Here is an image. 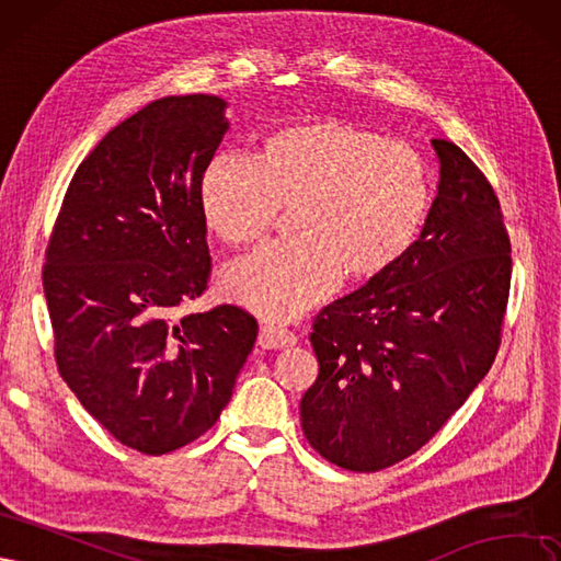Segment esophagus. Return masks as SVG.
I'll return each mask as SVG.
<instances>
[{"mask_svg": "<svg viewBox=\"0 0 561 561\" xmlns=\"http://www.w3.org/2000/svg\"><path fill=\"white\" fill-rule=\"evenodd\" d=\"M296 335L282 327H261L259 333V345L263 350H286L296 345Z\"/></svg>", "mask_w": 561, "mask_h": 561, "instance_id": "1", "label": "esophagus"}]
</instances>
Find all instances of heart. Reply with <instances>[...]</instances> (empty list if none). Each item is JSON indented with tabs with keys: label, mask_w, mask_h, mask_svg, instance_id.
I'll return each mask as SVG.
<instances>
[{
	"label": "heart",
	"mask_w": 561,
	"mask_h": 561,
	"mask_svg": "<svg viewBox=\"0 0 561 561\" xmlns=\"http://www.w3.org/2000/svg\"><path fill=\"white\" fill-rule=\"evenodd\" d=\"M431 201L417 151L335 116L284 125L259 158L214 156L201 179L203 219L230 247L256 242L279 207H291V238L261 247L221 277L228 298L275 321L327 300L342 275H385L420 238Z\"/></svg>",
	"instance_id": "b5f03b06"
}]
</instances>
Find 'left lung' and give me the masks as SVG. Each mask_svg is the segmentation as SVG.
<instances>
[{"mask_svg":"<svg viewBox=\"0 0 561 561\" xmlns=\"http://www.w3.org/2000/svg\"><path fill=\"white\" fill-rule=\"evenodd\" d=\"M438 195L385 275L323 307L300 424L319 455L373 473L426 445L490 373L511 288L494 188L457 144L431 139Z\"/></svg>","mask_w":561,"mask_h":561,"instance_id":"8db88e82","label":"left lung"}]
</instances>
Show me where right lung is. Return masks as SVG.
I'll use <instances>...</instances> for the list:
<instances>
[{"label": "right lung", "instance_id": "1", "mask_svg": "<svg viewBox=\"0 0 561 561\" xmlns=\"http://www.w3.org/2000/svg\"><path fill=\"white\" fill-rule=\"evenodd\" d=\"M228 102L172 95L88 153L48 240L56 360L81 405L141 455L201 438L228 405L259 323L234 305L179 314L209 279L201 179Z\"/></svg>", "mask_w": 561, "mask_h": 561}]
</instances>
